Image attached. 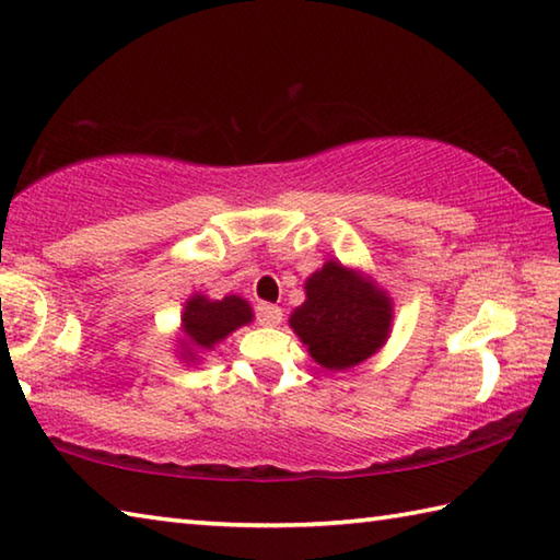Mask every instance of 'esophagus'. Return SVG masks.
Returning a JSON list of instances; mask_svg holds the SVG:
<instances>
[{"label": "esophagus", "mask_w": 560, "mask_h": 560, "mask_svg": "<svg viewBox=\"0 0 560 560\" xmlns=\"http://www.w3.org/2000/svg\"><path fill=\"white\" fill-rule=\"evenodd\" d=\"M255 313H257L259 325H267V327L279 325L281 323V315H283L279 305H271V303H259Z\"/></svg>", "instance_id": "34e87169"}]
</instances>
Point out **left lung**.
<instances>
[{
    "mask_svg": "<svg viewBox=\"0 0 560 560\" xmlns=\"http://www.w3.org/2000/svg\"><path fill=\"white\" fill-rule=\"evenodd\" d=\"M393 303L374 281L339 261H325L305 281V303L289 317L293 332L323 369L357 366L386 345Z\"/></svg>",
    "mask_w": 560,
    "mask_h": 560,
    "instance_id": "obj_1",
    "label": "left lung"
}]
</instances>
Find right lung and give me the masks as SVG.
<instances>
[{"instance_id":"add662e5","label":"right lung","mask_w":560,"mask_h":560,"mask_svg":"<svg viewBox=\"0 0 560 560\" xmlns=\"http://www.w3.org/2000/svg\"><path fill=\"white\" fill-rule=\"evenodd\" d=\"M252 308L240 295H225L221 301H211L196 293L184 305L182 313V357L186 361H196V349H213L221 339L237 327L252 323Z\"/></svg>"}]
</instances>
